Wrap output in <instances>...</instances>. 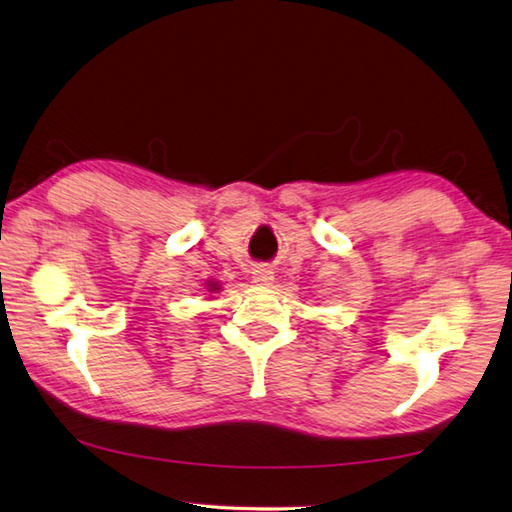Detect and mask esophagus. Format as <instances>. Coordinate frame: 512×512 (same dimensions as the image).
Instances as JSON below:
<instances>
[{
	"instance_id": "1",
	"label": "esophagus",
	"mask_w": 512,
	"mask_h": 512,
	"mask_svg": "<svg viewBox=\"0 0 512 512\" xmlns=\"http://www.w3.org/2000/svg\"><path fill=\"white\" fill-rule=\"evenodd\" d=\"M273 280H275V275H273V268H271V266L257 264V266L253 268V282H255L257 286H271Z\"/></svg>"
}]
</instances>
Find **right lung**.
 Wrapping results in <instances>:
<instances>
[{
    "label": "right lung",
    "mask_w": 512,
    "mask_h": 512,
    "mask_svg": "<svg viewBox=\"0 0 512 512\" xmlns=\"http://www.w3.org/2000/svg\"><path fill=\"white\" fill-rule=\"evenodd\" d=\"M206 291H208V293H219V291H221V284L208 280V282H206Z\"/></svg>",
    "instance_id": "add662e5"
}]
</instances>
